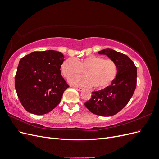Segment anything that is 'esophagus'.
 <instances>
[{"label":"esophagus","instance_id":"34e87169","mask_svg":"<svg viewBox=\"0 0 159 159\" xmlns=\"http://www.w3.org/2000/svg\"><path fill=\"white\" fill-rule=\"evenodd\" d=\"M75 89H77L78 91H82L83 89H84V88H81V87H77V86H74V87Z\"/></svg>","mask_w":159,"mask_h":159}]
</instances>
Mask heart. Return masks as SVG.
Wrapping results in <instances>:
<instances>
[{
  "mask_svg": "<svg viewBox=\"0 0 159 159\" xmlns=\"http://www.w3.org/2000/svg\"><path fill=\"white\" fill-rule=\"evenodd\" d=\"M61 74L70 80L83 73L85 76L71 79L70 82L84 86H91L95 89H103L111 84L117 77V64L111 59H103L99 56L91 55L81 60L73 57L66 59L61 65Z\"/></svg>",
  "mask_w": 159,
  "mask_h": 159,
  "instance_id": "obj_1",
  "label": "heart"
}]
</instances>
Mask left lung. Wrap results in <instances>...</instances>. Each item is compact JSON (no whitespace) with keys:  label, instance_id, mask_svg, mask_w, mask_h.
I'll return each mask as SVG.
<instances>
[{"label":"left lung","instance_id":"8db88e82","mask_svg":"<svg viewBox=\"0 0 159 159\" xmlns=\"http://www.w3.org/2000/svg\"><path fill=\"white\" fill-rule=\"evenodd\" d=\"M107 55L117 64V77L110 85L92 92L91 98L84 104L91 113L109 117L119 113L129 103L137 85V67L122 53L107 48L98 52Z\"/></svg>","mask_w":159,"mask_h":159}]
</instances>
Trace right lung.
<instances>
[{
	"label": "right lung",
	"instance_id": "right-lung-1",
	"mask_svg": "<svg viewBox=\"0 0 159 159\" xmlns=\"http://www.w3.org/2000/svg\"><path fill=\"white\" fill-rule=\"evenodd\" d=\"M64 55L55 50L33 52L19 61L15 89L21 104L28 112L44 115L60 102L69 88L61 75Z\"/></svg>",
	"mask_w": 159,
	"mask_h": 159
}]
</instances>
